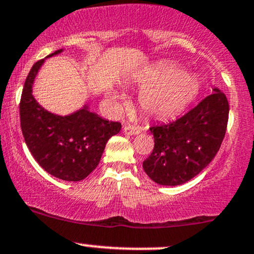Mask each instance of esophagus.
I'll return each instance as SVG.
<instances>
[{
	"label": "esophagus",
	"mask_w": 254,
	"mask_h": 254,
	"mask_svg": "<svg viewBox=\"0 0 254 254\" xmlns=\"http://www.w3.org/2000/svg\"><path fill=\"white\" fill-rule=\"evenodd\" d=\"M123 130L127 135H137L140 132V129L137 127H133V125H125Z\"/></svg>",
	"instance_id": "34e87169"
}]
</instances>
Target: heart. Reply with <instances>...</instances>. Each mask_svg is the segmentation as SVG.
<instances>
[{"label":"heart","mask_w":254,"mask_h":254,"mask_svg":"<svg viewBox=\"0 0 254 254\" xmlns=\"http://www.w3.org/2000/svg\"><path fill=\"white\" fill-rule=\"evenodd\" d=\"M147 86L140 95L141 108L155 118H170L181 113L196 97L200 83L176 66L164 65L136 78ZM116 94L112 99H116Z\"/></svg>","instance_id":"heart-1"}]
</instances>
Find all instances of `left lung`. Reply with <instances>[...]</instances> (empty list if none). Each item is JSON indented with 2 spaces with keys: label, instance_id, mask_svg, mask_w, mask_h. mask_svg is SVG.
Masks as SVG:
<instances>
[{
  "label": "left lung",
  "instance_id": "left-lung-1",
  "mask_svg": "<svg viewBox=\"0 0 254 254\" xmlns=\"http://www.w3.org/2000/svg\"><path fill=\"white\" fill-rule=\"evenodd\" d=\"M229 104L214 88L185 116L150 127L154 148L143 170L161 186H180L194 178L212 161L227 131Z\"/></svg>",
  "mask_w": 254,
  "mask_h": 254
}]
</instances>
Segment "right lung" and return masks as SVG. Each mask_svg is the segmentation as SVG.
<instances>
[{
	"label": "right lung",
	"instance_id": "1",
	"mask_svg": "<svg viewBox=\"0 0 254 254\" xmlns=\"http://www.w3.org/2000/svg\"><path fill=\"white\" fill-rule=\"evenodd\" d=\"M43 63L44 59L32 66L23 88L19 111L24 140L35 160L52 176L82 181L99 165L106 143L121 131L122 124L90 112L86 105L68 116L44 110L32 95L33 80Z\"/></svg>",
	"mask_w": 254,
	"mask_h": 254
}]
</instances>
